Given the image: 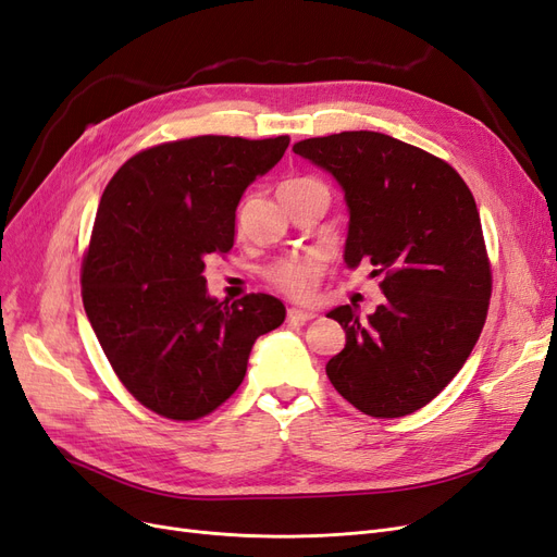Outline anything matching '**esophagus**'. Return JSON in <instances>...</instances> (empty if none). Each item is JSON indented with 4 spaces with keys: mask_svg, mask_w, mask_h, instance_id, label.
<instances>
[{
    "mask_svg": "<svg viewBox=\"0 0 557 557\" xmlns=\"http://www.w3.org/2000/svg\"><path fill=\"white\" fill-rule=\"evenodd\" d=\"M315 313L313 311H301V309H288V320L290 323H309L313 320Z\"/></svg>",
    "mask_w": 557,
    "mask_h": 557,
    "instance_id": "34e87169",
    "label": "esophagus"
}]
</instances>
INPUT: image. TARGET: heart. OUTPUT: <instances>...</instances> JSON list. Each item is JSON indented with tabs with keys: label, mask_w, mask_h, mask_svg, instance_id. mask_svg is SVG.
Instances as JSON below:
<instances>
[{
	"label": "heart",
	"mask_w": 557,
	"mask_h": 557,
	"mask_svg": "<svg viewBox=\"0 0 557 557\" xmlns=\"http://www.w3.org/2000/svg\"><path fill=\"white\" fill-rule=\"evenodd\" d=\"M307 183H318V181L307 178V176L290 178V181H285L281 188H293V185H307ZM320 274H323V264H320L318 258L299 256V258L276 262L272 269H269L267 276L278 290L290 295L293 299H307L313 293Z\"/></svg>",
	"instance_id": "heart-1"
}]
</instances>
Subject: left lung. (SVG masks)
Listing matches in <instances>:
<instances>
[{
    "instance_id": "8db88e82",
    "label": "left lung",
    "mask_w": 557,
    "mask_h": 557,
    "mask_svg": "<svg viewBox=\"0 0 557 557\" xmlns=\"http://www.w3.org/2000/svg\"><path fill=\"white\" fill-rule=\"evenodd\" d=\"M293 150L342 185L346 264L383 274L385 301L367 320L348 305L327 313L346 332L327 379L367 416L423 409L467 362L491 301L474 195L450 164L381 132L330 134Z\"/></svg>"
}]
</instances>
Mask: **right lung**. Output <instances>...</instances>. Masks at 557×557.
<instances>
[{
	"label": "right lung",
	"mask_w": 557,
	"mask_h": 557,
	"mask_svg": "<svg viewBox=\"0 0 557 557\" xmlns=\"http://www.w3.org/2000/svg\"><path fill=\"white\" fill-rule=\"evenodd\" d=\"M290 137H195L129 158L99 201L83 258V307L113 372L146 409L197 420L237 391L258 336L283 301L252 293L218 301L205 260L234 246L248 185Z\"/></svg>",
	"instance_id": "add662e5"
}]
</instances>
